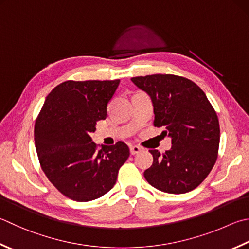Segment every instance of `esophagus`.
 Segmentation results:
<instances>
[{"label":"esophagus","mask_w":249,"mask_h":249,"mask_svg":"<svg viewBox=\"0 0 249 249\" xmlns=\"http://www.w3.org/2000/svg\"><path fill=\"white\" fill-rule=\"evenodd\" d=\"M141 149L142 148L138 146V145H133V146H130V153H131V155H135V154L140 153Z\"/></svg>","instance_id":"obj_1"}]
</instances>
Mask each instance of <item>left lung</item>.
I'll return each mask as SVG.
<instances>
[{
  "mask_svg": "<svg viewBox=\"0 0 249 249\" xmlns=\"http://www.w3.org/2000/svg\"><path fill=\"white\" fill-rule=\"evenodd\" d=\"M146 92L154 107V125L163 126L172 146L163 155L151 149L154 161L144 172L146 181L170 194L187 193L212 171L218 157V116L204 91L189 79L175 74L131 78Z\"/></svg>",
  "mask_w": 249,
  "mask_h": 249,
  "instance_id": "8db88e82",
  "label": "left lung"
}]
</instances>
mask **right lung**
<instances>
[{
    "label": "right lung",
    "instance_id": "obj_1",
    "mask_svg": "<svg viewBox=\"0 0 249 249\" xmlns=\"http://www.w3.org/2000/svg\"><path fill=\"white\" fill-rule=\"evenodd\" d=\"M120 80L65 81L46 96L35 125L42 170L56 189L76 201L101 197L114 187L130 151L124 142L98 149L91 134L107 117Z\"/></svg>",
    "mask_w": 249,
    "mask_h": 249
}]
</instances>
